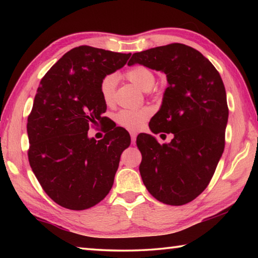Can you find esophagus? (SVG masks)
<instances>
[{
  "label": "esophagus",
  "mask_w": 258,
  "mask_h": 258,
  "mask_svg": "<svg viewBox=\"0 0 258 258\" xmlns=\"http://www.w3.org/2000/svg\"><path fill=\"white\" fill-rule=\"evenodd\" d=\"M131 134V140H132V143L135 142V140H137V132H134V131H132V132H130Z\"/></svg>",
  "instance_id": "1"
}]
</instances>
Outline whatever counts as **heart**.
<instances>
[{
  "mask_svg": "<svg viewBox=\"0 0 258 258\" xmlns=\"http://www.w3.org/2000/svg\"><path fill=\"white\" fill-rule=\"evenodd\" d=\"M128 81L142 91H149L155 84L156 77L150 69L143 66H135L125 73ZM116 76L108 75L102 80L100 85V92L106 104H111L113 101V92H115ZM151 115V109L143 107L140 109H121L115 115L116 123L121 127L137 131L142 127L147 119Z\"/></svg>",
  "mask_w": 258,
  "mask_h": 258,
  "instance_id": "obj_1",
  "label": "heart"
}]
</instances>
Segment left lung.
Instances as JSON below:
<instances>
[{"instance_id":"8db88e82","label":"left lung","mask_w":258,"mask_h":258,"mask_svg":"<svg viewBox=\"0 0 258 258\" xmlns=\"http://www.w3.org/2000/svg\"><path fill=\"white\" fill-rule=\"evenodd\" d=\"M141 64L167 78L152 133H172L169 143L151 134L138 137L140 174L148 191L166 205L181 206L206 189L224 150L229 118L220 74L199 51L174 44L134 53L128 66Z\"/></svg>"}]
</instances>
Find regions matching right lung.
<instances>
[{
    "instance_id": "1",
    "label": "right lung",
    "mask_w": 258,
    "mask_h": 258,
    "mask_svg": "<svg viewBox=\"0 0 258 258\" xmlns=\"http://www.w3.org/2000/svg\"><path fill=\"white\" fill-rule=\"evenodd\" d=\"M131 53L82 45L68 51L42 78L28 116V159L46 195L60 206L83 211L109 194L130 134L116 127L97 141L90 125L106 111L100 85Z\"/></svg>"
}]
</instances>
